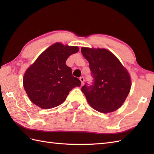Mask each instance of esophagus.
Returning <instances> with one entry per match:
<instances>
[{"label": "esophagus", "instance_id": "esophagus-1", "mask_svg": "<svg viewBox=\"0 0 154 154\" xmlns=\"http://www.w3.org/2000/svg\"><path fill=\"white\" fill-rule=\"evenodd\" d=\"M79 79H80L81 82V85H83V84H84V81H85V79H84V78H83V77H81L79 78Z\"/></svg>", "mask_w": 154, "mask_h": 154}]
</instances>
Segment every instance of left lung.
Segmentation results:
<instances>
[{
  "instance_id": "8db88e82",
  "label": "left lung",
  "mask_w": 154,
  "mask_h": 154,
  "mask_svg": "<svg viewBox=\"0 0 154 154\" xmlns=\"http://www.w3.org/2000/svg\"><path fill=\"white\" fill-rule=\"evenodd\" d=\"M89 61L92 84L81 88L88 103L100 112H113L122 105L128 95L131 81L118 58L105 49L81 48Z\"/></svg>"
}]
</instances>
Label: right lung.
Segmentation results:
<instances>
[{"label": "right lung", "instance_id": "add662e5", "mask_svg": "<svg viewBox=\"0 0 154 154\" xmlns=\"http://www.w3.org/2000/svg\"><path fill=\"white\" fill-rule=\"evenodd\" d=\"M78 51L77 46L55 43L28 69L23 84L32 103L42 109H51L63 103L73 88L81 86V81L65 64L69 56Z\"/></svg>", "mask_w": 154, "mask_h": 154}]
</instances>
